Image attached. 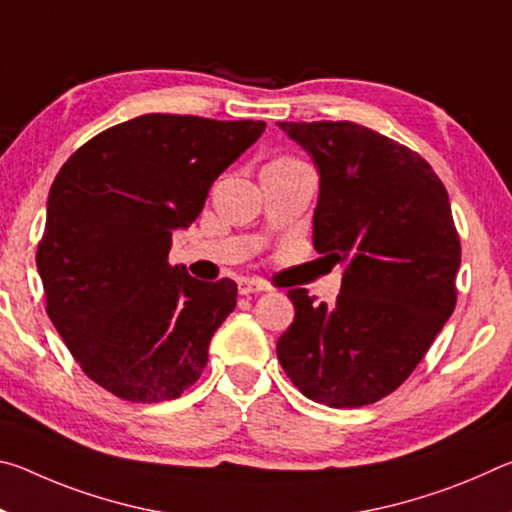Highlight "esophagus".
I'll return each mask as SVG.
<instances>
[{
  "label": "esophagus",
  "mask_w": 512,
  "mask_h": 512,
  "mask_svg": "<svg viewBox=\"0 0 512 512\" xmlns=\"http://www.w3.org/2000/svg\"><path fill=\"white\" fill-rule=\"evenodd\" d=\"M266 291V284L255 277H241L239 280V293L241 296H250V293H262Z\"/></svg>",
  "instance_id": "esophagus-1"
}]
</instances>
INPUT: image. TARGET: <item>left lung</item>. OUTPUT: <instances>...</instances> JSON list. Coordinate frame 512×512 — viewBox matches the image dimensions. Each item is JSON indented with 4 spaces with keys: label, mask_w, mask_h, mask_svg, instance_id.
I'll use <instances>...</instances> for the list:
<instances>
[{
    "label": "left lung",
    "mask_w": 512,
    "mask_h": 512,
    "mask_svg": "<svg viewBox=\"0 0 512 512\" xmlns=\"http://www.w3.org/2000/svg\"><path fill=\"white\" fill-rule=\"evenodd\" d=\"M318 171L314 248L343 266L334 305L291 289L277 359L332 409L393 393L452 316L461 266L452 205L427 160L352 121H282Z\"/></svg>",
    "instance_id": "1"
}]
</instances>
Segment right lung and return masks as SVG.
Returning <instances> with one entry per match:
<instances>
[{
    "label": "right lung",
    "instance_id": "right-lung-1",
    "mask_svg": "<svg viewBox=\"0 0 512 512\" xmlns=\"http://www.w3.org/2000/svg\"><path fill=\"white\" fill-rule=\"evenodd\" d=\"M264 121L142 115L92 137L51 185L38 273L85 375L128 402L176 400L201 377L237 284L169 266L171 235Z\"/></svg>",
    "mask_w": 512,
    "mask_h": 512
}]
</instances>
